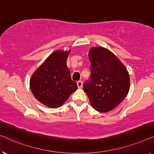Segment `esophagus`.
<instances>
[{"label":"esophagus","instance_id":"esophagus-1","mask_svg":"<svg viewBox=\"0 0 154 154\" xmlns=\"http://www.w3.org/2000/svg\"><path fill=\"white\" fill-rule=\"evenodd\" d=\"M77 85L78 88H82V86H83V83H82V82L79 81V82H77Z\"/></svg>","mask_w":154,"mask_h":154}]
</instances>
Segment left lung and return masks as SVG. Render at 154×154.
Returning a JSON list of instances; mask_svg holds the SVG:
<instances>
[{
    "label": "left lung",
    "instance_id": "1",
    "mask_svg": "<svg viewBox=\"0 0 154 154\" xmlns=\"http://www.w3.org/2000/svg\"><path fill=\"white\" fill-rule=\"evenodd\" d=\"M91 80L84 84L92 106L107 113L118 106L127 95L130 77L127 68L113 52L103 47L89 50Z\"/></svg>",
    "mask_w": 154,
    "mask_h": 154
}]
</instances>
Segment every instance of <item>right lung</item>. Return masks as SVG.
Instances as JSON below:
<instances>
[{"label": "right lung", "instance_id": "add662e5", "mask_svg": "<svg viewBox=\"0 0 154 154\" xmlns=\"http://www.w3.org/2000/svg\"><path fill=\"white\" fill-rule=\"evenodd\" d=\"M70 50H56L34 71L29 81L33 95L45 106L56 109L62 106L77 89L71 79L66 60Z\"/></svg>", "mask_w": 154, "mask_h": 154}]
</instances>
